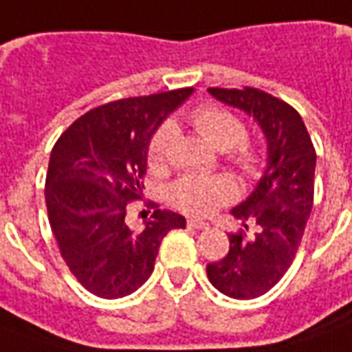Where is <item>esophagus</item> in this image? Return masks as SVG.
<instances>
[{"label": "esophagus", "instance_id": "esophagus-1", "mask_svg": "<svg viewBox=\"0 0 352 352\" xmlns=\"http://www.w3.org/2000/svg\"><path fill=\"white\" fill-rule=\"evenodd\" d=\"M186 225H188L190 228H198V230H201V228H210V225H208V223L198 221V219H188V221H186Z\"/></svg>", "mask_w": 352, "mask_h": 352}]
</instances>
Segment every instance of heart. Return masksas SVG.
Instances as JSON below:
<instances>
[{
	"label": "heart",
	"mask_w": 352,
	"mask_h": 352,
	"mask_svg": "<svg viewBox=\"0 0 352 352\" xmlns=\"http://www.w3.org/2000/svg\"><path fill=\"white\" fill-rule=\"evenodd\" d=\"M194 129L219 151H228V160L244 175H259L263 156L259 148L245 142V125L228 110L219 107H201L192 114ZM175 144V127L164 124L152 135L148 160L152 168L166 166ZM236 186L228 177L184 175L169 186L171 206L188 215H210L234 198Z\"/></svg>",
	"instance_id": "obj_1"
}]
</instances>
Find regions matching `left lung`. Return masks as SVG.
Segmentation results:
<instances>
[{
	"label": "left lung",
	"instance_id": "left-lung-1",
	"mask_svg": "<svg viewBox=\"0 0 352 352\" xmlns=\"http://www.w3.org/2000/svg\"><path fill=\"white\" fill-rule=\"evenodd\" d=\"M221 102L244 110L267 139V168L253 192L232 215L255 225L228 236L230 250L208 265V278L232 299H255L274 287L296 257L314 198V152L311 135L296 108L255 87L208 89Z\"/></svg>",
	"mask_w": 352,
	"mask_h": 352
}]
</instances>
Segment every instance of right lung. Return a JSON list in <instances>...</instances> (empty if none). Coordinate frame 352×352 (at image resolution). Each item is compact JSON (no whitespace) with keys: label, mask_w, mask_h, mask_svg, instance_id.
Here are the masks:
<instances>
[{"label":"right lung","mask_w":352,"mask_h":352,"mask_svg":"<svg viewBox=\"0 0 352 352\" xmlns=\"http://www.w3.org/2000/svg\"><path fill=\"white\" fill-rule=\"evenodd\" d=\"M190 95L192 87H184L93 108L53 146L49 225L70 272L93 296L133 294L152 274L164 236L186 227L175 211L154 210L144 227L131 228L125 213L144 188L152 135Z\"/></svg>","instance_id":"1"}]
</instances>
